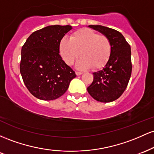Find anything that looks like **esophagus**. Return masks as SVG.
<instances>
[{"instance_id":"obj_1","label":"esophagus","mask_w":154,"mask_h":154,"mask_svg":"<svg viewBox=\"0 0 154 154\" xmlns=\"http://www.w3.org/2000/svg\"><path fill=\"white\" fill-rule=\"evenodd\" d=\"M75 73H76V75H77V76H79V75H82V72H76Z\"/></svg>"}]
</instances>
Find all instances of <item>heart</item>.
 Here are the masks:
<instances>
[{
	"instance_id": "obj_1",
	"label": "heart",
	"mask_w": 154,
	"mask_h": 154,
	"mask_svg": "<svg viewBox=\"0 0 154 154\" xmlns=\"http://www.w3.org/2000/svg\"><path fill=\"white\" fill-rule=\"evenodd\" d=\"M59 53L66 64L72 65L80 56L77 63V69H87L92 67L98 69L109 61L111 43L106 35L89 29H80L72 33L69 40L66 38L61 39Z\"/></svg>"
}]
</instances>
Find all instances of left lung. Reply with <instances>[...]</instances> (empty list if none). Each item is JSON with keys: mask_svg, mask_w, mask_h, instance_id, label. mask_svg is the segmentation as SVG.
Masks as SVG:
<instances>
[{"mask_svg": "<svg viewBox=\"0 0 154 154\" xmlns=\"http://www.w3.org/2000/svg\"><path fill=\"white\" fill-rule=\"evenodd\" d=\"M89 27L107 36L111 43V53L103 69L94 72L93 81L88 92L94 99L109 103L119 98L128 86L132 73L131 48L119 32L101 25Z\"/></svg>", "mask_w": 154, "mask_h": 154, "instance_id": "left-lung-1", "label": "left lung"}]
</instances>
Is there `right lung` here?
<instances>
[{
	"instance_id": "1",
	"label": "right lung",
	"mask_w": 154,
	"mask_h": 154,
	"mask_svg": "<svg viewBox=\"0 0 154 154\" xmlns=\"http://www.w3.org/2000/svg\"><path fill=\"white\" fill-rule=\"evenodd\" d=\"M72 28L45 26L32 33L22 48L20 73L28 91L38 99L59 98L76 77L59 54L60 41Z\"/></svg>"
}]
</instances>
